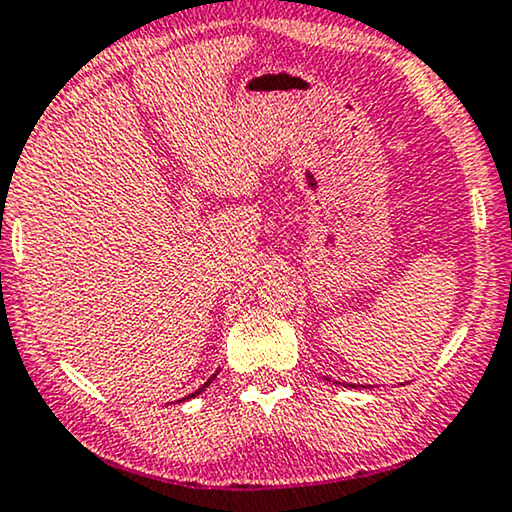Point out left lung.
I'll list each match as a JSON object with an SVG mask.
<instances>
[{
    "label": "left lung",
    "mask_w": 512,
    "mask_h": 512,
    "mask_svg": "<svg viewBox=\"0 0 512 512\" xmlns=\"http://www.w3.org/2000/svg\"><path fill=\"white\" fill-rule=\"evenodd\" d=\"M340 385V383H338ZM347 387H357V385H347ZM359 387H364V385H359Z\"/></svg>",
    "instance_id": "left-lung-1"
}]
</instances>
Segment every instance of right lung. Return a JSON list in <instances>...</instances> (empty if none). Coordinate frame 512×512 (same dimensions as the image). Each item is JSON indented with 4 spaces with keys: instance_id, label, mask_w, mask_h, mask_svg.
Masks as SVG:
<instances>
[{
    "instance_id": "add662e5",
    "label": "right lung",
    "mask_w": 512,
    "mask_h": 512,
    "mask_svg": "<svg viewBox=\"0 0 512 512\" xmlns=\"http://www.w3.org/2000/svg\"><path fill=\"white\" fill-rule=\"evenodd\" d=\"M215 375H217V373H215ZM215 375H212V378H210V380H208V383H205V385H203V387H198V390H196V392H193V394H189V397H184V399H191V397H198V394H200V392H203V390H205V387H208V385H210V383H212V380H215Z\"/></svg>"
}]
</instances>
